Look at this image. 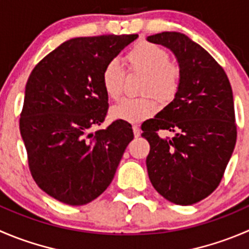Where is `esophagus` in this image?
Segmentation results:
<instances>
[{"label": "esophagus", "instance_id": "1", "mask_svg": "<svg viewBox=\"0 0 249 249\" xmlns=\"http://www.w3.org/2000/svg\"><path fill=\"white\" fill-rule=\"evenodd\" d=\"M132 131H134L135 137H139L140 134H141V130H140V127L137 125H132Z\"/></svg>", "mask_w": 249, "mask_h": 249}]
</instances>
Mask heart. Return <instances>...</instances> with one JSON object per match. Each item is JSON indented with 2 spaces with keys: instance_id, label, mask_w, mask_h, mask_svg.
Returning a JSON list of instances; mask_svg holds the SVG:
<instances>
[{
  "instance_id": "b5f03b06",
  "label": "heart",
  "mask_w": 249,
  "mask_h": 249,
  "mask_svg": "<svg viewBox=\"0 0 249 249\" xmlns=\"http://www.w3.org/2000/svg\"><path fill=\"white\" fill-rule=\"evenodd\" d=\"M129 71L144 74L143 92H152L161 102L175 97L181 83L180 67L169 60L165 48L151 42H137L127 52ZM125 71L119 62L110 60L102 71V85L110 98H118L123 91ZM157 112V103L152 96L139 98L125 97L110 108L114 119L127 123H140Z\"/></svg>"
}]
</instances>
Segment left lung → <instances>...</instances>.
<instances>
[{
	"label": "left lung",
	"mask_w": 249,
	"mask_h": 249,
	"mask_svg": "<svg viewBox=\"0 0 249 249\" xmlns=\"http://www.w3.org/2000/svg\"><path fill=\"white\" fill-rule=\"evenodd\" d=\"M147 41L169 48L181 71L175 98L142 125L151 147L147 171L159 195L190 206L218 187L235 148L232 89L218 62L185 34L164 31ZM159 129L176 135L161 139Z\"/></svg>",
	"instance_id": "1"
}]
</instances>
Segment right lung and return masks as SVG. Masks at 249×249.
I'll list each match as a JSON object with an SVG mask.
<instances>
[{"label": "right lung", "mask_w": 249, "mask_h": 249, "mask_svg": "<svg viewBox=\"0 0 249 249\" xmlns=\"http://www.w3.org/2000/svg\"><path fill=\"white\" fill-rule=\"evenodd\" d=\"M139 35H101L66 41L36 64L25 85L19 120L34 180L62 203L83 206L106 191L125 148L131 125L105 122L108 95L102 71Z\"/></svg>", "instance_id": "add662e5"}]
</instances>
